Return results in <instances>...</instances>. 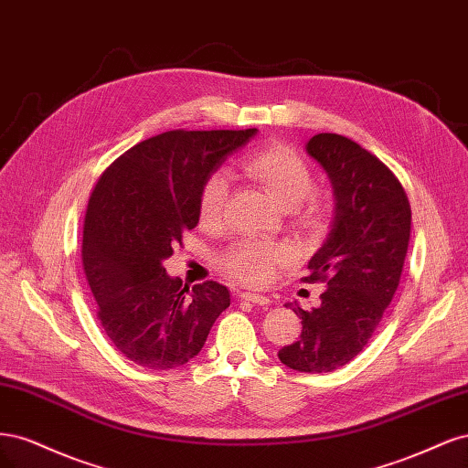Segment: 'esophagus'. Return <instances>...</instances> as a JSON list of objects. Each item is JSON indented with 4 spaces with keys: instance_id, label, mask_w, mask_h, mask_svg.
Here are the masks:
<instances>
[{
    "instance_id": "esophagus-1",
    "label": "esophagus",
    "mask_w": 468,
    "mask_h": 468,
    "mask_svg": "<svg viewBox=\"0 0 468 468\" xmlns=\"http://www.w3.org/2000/svg\"><path fill=\"white\" fill-rule=\"evenodd\" d=\"M240 299L243 301H250L254 305H261V307H268L272 301H270L266 295H259V293H250V292H243L240 293Z\"/></svg>"
}]
</instances>
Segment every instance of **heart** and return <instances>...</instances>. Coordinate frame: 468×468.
<instances>
[{
    "label": "heart",
    "instance_id": "heart-1",
    "mask_svg": "<svg viewBox=\"0 0 468 468\" xmlns=\"http://www.w3.org/2000/svg\"><path fill=\"white\" fill-rule=\"evenodd\" d=\"M243 171L264 186L283 209L293 207L299 223L307 229L319 228L326 218V204L307 198L314 176L305 159L288 145H272L243 159ZM229 185L223 175L209 176L198 196V216L206 225L218 223L228 204ZM288 259L283 247L268 240H239L221 254L219 266L239 283L262 285L274 272V266Z\"/></svg>",
    "mask_w": 468,
    "mask_h": 468
}]
</instances>
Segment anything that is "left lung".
Masks as SVG:
<instances>
[{
    "label": "left lung",
    "instance_id": "8db88e82",
    "mask_svg": "<svg viewBox=\"0 0 468 468\" xmlns=\"http://www.w3.org/2000/svg\"><path fill=\"white\" fill-rule=\"evenodd\" d=\"M335 192V218L307 264V283L324 282L321 305L293 309L303 330L278 357L301 373H328L366 348L399 288L412 212L399 178L350 138L316 133L305 145Z\"/></svg>",
    "mask_w": 468,
    "mask_h": 468
}]
</instances>
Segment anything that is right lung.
Returning a JSON list of instances; mask_svg holds the SVG:
<instances>
[{
    "label": "right lung",
    "mask_w": 468,
    "mask_h": 468,
    "mask_svg": "<svg viewBox=\"0 0 468 468\" xmlns=\"http://www.w3.org/2000/svg\"><path fill=\"white\" fill-rule=\"evenodd\" d=\"M256 128L171 130L144 140L101 175L83 223V270L114 348L147 369H175L198 356L229 290H192L163 261L198 225L206 180Z\"/></svg>",
    "instance_id": "obj_1"
}]
</instances>
